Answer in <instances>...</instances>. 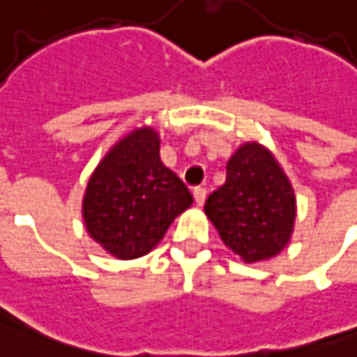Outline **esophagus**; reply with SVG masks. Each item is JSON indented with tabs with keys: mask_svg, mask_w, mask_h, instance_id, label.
I'll return each instance as SVG.
<instances>
[{
	"mask_svg": "<svg viewBox=\"0 0 357 357\" xmlns=\"http://www.w3.org/2000/svg\"><path fill=\"white\" fill-rule=\"evenodd\" d=\"M192 195H195V200H196V204H198V206H204V204H206L207 190L204 189V187H196Z\"/></svg>",
	"mask_w": 357,
	"mask_h": 357,
	"instance_id": "1",
	"label": "esophagus"
}]
</instances>
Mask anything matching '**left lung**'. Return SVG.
I'll use <instances>...</instances> for the list:
<instances>
[{
  "label": "left lung",
  "instance_id": "8db88e82",
  "mask_svg": "<svg viewBox=\"0 0 357 357\" xmlns=\"http://www.w3.org/2000/svg\"><path fill=\"white\" fill-rule=\"evenodd\" d=\"M206 215L224 244L254 263L289 243L296 202L276 159L259 144H244L228 161L226 183L207 198Z\"/></svg>",
  "mask_w": 357,
  "mask_h": 357
}]
</instances>
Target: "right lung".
<instances>
[{
  "instance_id": "right-lung-1",
  "label": "right lung",
  "mask_w": 357,
  "mask_h": 357,
  "mask_svg": "<svg viewBox=\"0 0 357 357\" xmlns=\"http://www.w3.org/2000/svg\"><path fill=\"white\" fill-rule=\"evenodd\" d=\"M192 196L159 157V137L144 128L122 139L92 174L83 200L91 237L119 259L148 254Z\"/></svg>"
}]
</instances>
